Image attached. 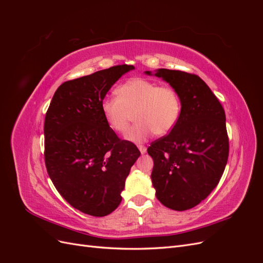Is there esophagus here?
Masks as SVG:
<instances>
[{
  "label": "esophagus",
  "mask_w": 263,
  "mask_h": 263,
  "mask_svg": "<svg viewBox=\"0 0 263 263\" xmlns=\"http://www.w3.org/2000/svg\"><path fill=\"white\" fill-rule=\"evenodd\" d=\"M138 148H139V150H140V153H141V154H146L147 148H146L145 146H138Z\"/></svg>",
  "instance_id": "obj_1"
}]
</instances>
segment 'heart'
Listing matches in <instances>:
<instances>
[{
  "label": "heart",
  "instance_id": "1",
  "mask_svg": "<svg viewBox=\"0 0 263 263\" xmlns=\"http://www.w3.org/2000/svg\"><path fill=\"white\" fill-rule=\"evenodd\" d=\"M116 95L117 98L107 97L102 101V114L110 129L125 135L134 113L137 122L128 134L132 141H144L154 133L163 136L179 122L181 98L171 85H158L147 79L135 78L119 85Z\"/></svg>",
  "mask_w": 263,
  "mask_h": 263
}]
</instances>
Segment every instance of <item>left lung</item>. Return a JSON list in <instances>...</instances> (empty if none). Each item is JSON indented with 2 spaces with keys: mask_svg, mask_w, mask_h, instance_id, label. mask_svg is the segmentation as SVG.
I'll list each match as a JSON object with an SVG mask.
<instances>
[{
  "mask_svg": "<svg viewBox=\"0 0 263 263\" xmlns=\"http://www.w3.org/2000/svg\"><path fill=\"white\" fill-rule=\"evenodd\" d=\"M156 76L178 91L182 112L176 127L147 149L154 160L151 180L164 206L185 211L205 200L224 173L229 155L225 110L198 76L169 69Z\"/></svg>",
  "mask_w": 263,
  "mask_h": 263,
  "instance_id": "1",
  "label": "left lung"
}]
</instances>
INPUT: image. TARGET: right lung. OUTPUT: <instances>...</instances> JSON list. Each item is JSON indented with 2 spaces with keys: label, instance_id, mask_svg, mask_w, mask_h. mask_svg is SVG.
Returning a JSON list of instances; mask_svg holds the SVG:
<instances>
[{
  "label": "right lung",
  "instance_id": "obj_1",
  "mask_svg": "<svg viewBox=\"0 0 263 263\" xmlns=\"http://www.w3.org/2000/svg\"><path fill=\"white\" fill-rule=\"evenodd\" d=\"M134 66L118 65L63 82L44 125L45 164L60 195L80 212L102 217L117 209L140 151L107 126L101 103Z\"/></svg>",
  "mask_w": 263,
  "mask_h": 263
}]
</instances>
